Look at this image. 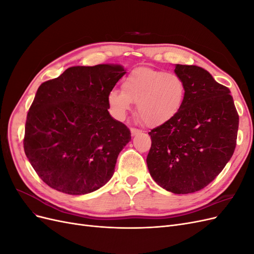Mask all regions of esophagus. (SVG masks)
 I'll use <instances>...</instances> for the list:
<instances>
[{"label": "esophagus", "instance_id": "34e87169", "mask_svg": "<svg viewBox=\"0 0 254 254\" xmlns=\"http://www.w3.org/2000/svg\"><path fill=\"white\" fill-rule=\"evenodd\" d=\"M130 131H131V134H132V135H137V134L142 133L141 130L137 129V128H131V129H130Z\"/></svg>", "mask_w": 254, "mask_h": 254}]
</instances>
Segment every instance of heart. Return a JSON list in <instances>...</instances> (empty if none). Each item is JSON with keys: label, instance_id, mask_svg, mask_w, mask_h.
I'll return each mask as SVG.
<instances>
[{"label": "heart", "instance_id": "1", "mask_svg": "<svg viewBox=\"0 0 254 254\" xmlns=\"http://www.w3.org/2000/svg\"><path fill=\"white\" fill-rule=\"evenodd\" d=\"M186 84L180 76L156 68L140 66L125 76L122 91L114 89L108 95L112 110L125 115L136 103L137 113L145 124L159 126L173 120L182 108Z\"/></svg>", "mask_w": 254, "mask_h": 254}]
</instances>
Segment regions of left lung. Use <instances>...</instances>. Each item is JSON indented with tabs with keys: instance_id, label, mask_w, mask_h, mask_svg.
I'll return each instance as SVG.
<instances>
[{
	"instance_id": "1",
	"label": "left lung",
	"mask_w": 254,
	"mask_h": 254,
	"mask_svg": "<svg viewBox=\"0 0 254 254\" xmlns=\"http://www.w3.org/2000/svg\"><path fill=\"white\" fill-rule=\"evenodd\" d=\"M186 84L179 113L152 129L147 167L152 179L174 194H190L212 182L231 159L238 114L230 90L204 68L176 64Z\"/></svg>"
}]
</instances>
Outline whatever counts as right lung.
Listing matches in <instances>:
<instances>
[{"instance_id": "right-lung-1", "label": "right lung", "mask_w": 254, "mask_h": 254, "mask_svg": "<svg viewBox=\"0 0 254 254\" xmlns=\"http://www.w3.org/2000/svg\"><path fill=\"white\" fill-rule=\"evenodd\" d=\"M126 71L121 65L71 66L38 88L27 113L24 151L52 189L84 195L113 176L130 130L114 120L108 95Z\"/></svg>"}]
</instances>
